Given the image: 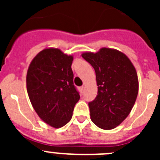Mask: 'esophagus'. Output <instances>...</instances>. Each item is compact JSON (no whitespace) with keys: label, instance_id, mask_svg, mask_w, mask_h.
I'll list each match as a JSON object with an SVG mask.
<instances>
[{"label":"esophagus","instance_id":"esophagus-1","mask_svg":"<svg viewBox=\"0 0 160 160\" xmlns=\"http://www.w3.org/2000/svg\"><path fill=\"white\" fill-rule=\"evenodd\" d=\"M80 90H81V92H83V90H84V87L83 86H82V87H80Z\"/></svg>","mask_w":160,"mask_h":160}]
</instances>
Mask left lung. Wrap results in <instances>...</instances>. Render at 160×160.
Here are the masks:
<instances>
[{"instance_id": "1", "label": "left lung", "mask_w": 160, "mask_h": 160, "mask_svg": "<svg viewBox=\"0 0 160 160\" xmlns=\"http://www.w3.org/2000/svg\"><path fill=\"white\" fill-rule=\"evenodd\" d=\"M82 57L93 67L98 95L88 103L90 119L98 127L113 129L132 111L138 92L136 70L130 59L116 49L102 48Z\"/></svg>"}]
</instances>
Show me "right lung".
<instances>
[{"mask_svg":"<svg viewBox=\"0 0 160 160\" xmlns=\"http://www.w3.org/2000/svg\"><path fill=\"white\" fill-rule=\"evenodd\" d=\"M72 59L59 49H43L27 72V91L34 109L42 120L56 128L71 120L80 98L73 84Z\"/></svg>","mask_w":160,"mask_h":160,"instance_id":"1","label":"right lung"}]
</instances>
